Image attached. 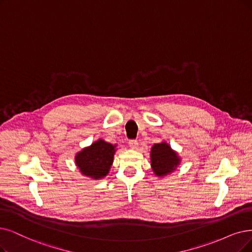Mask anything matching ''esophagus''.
<instances>
[{"label": "esophagus", "instance_id": "obj_1", "mask_svg": "<svg viewBox=\"0 0 252 252\" xmlns=\"http://www.w3.org/2000/svg\"><path fill=\"white\" fill-rule=\"evenodd\" d=\"M129 147H130V149L136 150V149L138 148V143H137V140H135V139L130 140V142H129Z\"/></svg>", "mask_w": 252, "mask_h": 252}]
</instances>
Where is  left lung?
Listing matches in <instances>:
<instances>
[{
	"mask_svg": "<svg viewBox=\"0 0 252 252\" xmlns=\"http://www.w3.org/2000/svg\"><path fill=\"white\" fill-rule=\"evenodd\" d=\"M150 160L151 168L158 178L172 175L182 161L177 151L172 149L164 140L152 146L150 151Z\"/></svg>",
	"mask_w": 252,
	"mask_h": 252,
	"instance_id": "obj_1",
	"label": "left lung"
}]
</instances>
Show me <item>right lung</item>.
Listing matches in <instances>:
<instances>
[{"label": "right lung", "instance_id": "add662e5", "mask_svg": "<svg viewBox=\"0 0 252 252\" xmlns=\"http://www.w3.org/2000/svg\"><path fill=\"white\" fill-rule=\"evenodd\" d=\"M117 144L113 145L98 138L90 146L83 148L74 156L75 165L79 173L91 180L105 178L114 162Z\"/></svg>", "mask_w": 252, "mask_h": 252}]
</instances>
